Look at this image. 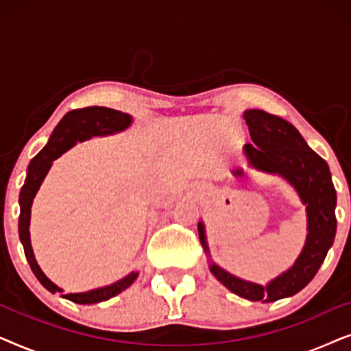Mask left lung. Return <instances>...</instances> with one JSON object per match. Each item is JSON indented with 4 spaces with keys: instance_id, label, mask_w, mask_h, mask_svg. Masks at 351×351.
<instances>
[{
    "instance_id": "1",
    "label": "left lung",
    "mask_w": 351,
    "mask_h": 351,
    "mask_svg": "<svg viewBox=\"0 0 351 351\" xmlns=\"http://www.w3.org/2000/svg\"><path fill=\"white\" fill-rule=\"evenodd\" d=\"M244 119L252 143H246L244 155L256 169L280 174L291 182L306 204L308 237L294 267L267 286L243 281L217 265H210L214 276L230 291L249 300L275 302L294 295L313 280L326 254L332 246L337 219H335V189L329 166L318 153L306 145L300 132L286 119L263 110H247ZM199 239L206 251L203 223L198 225Z\"/></svg>"
}]
</instances>
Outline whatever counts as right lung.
Listing matches in <instances>:
<instances>
[{
    "instance_id": "add662e5",
    "label": "right lung",
    "mask_w": 351,
    "mask_h": 351,
    "mask_svg": "<svg viewBox=\"0 0 351 351\" xmlns=\"http://www.w3.org/2000/svg\"><path fill=\"white\" fill-rule=\"evenodd\" d=\"M131 117L128 113H121L118 110L105 108V107H88L80 110H71L60 119L54 131H52L49 142L46 147L38 153V155L30 161L28 166L27 179L21 190V215H19V237L23 244V251H25V257L28 263H30L33 273L40 280L43 286L47 291L62 292L54 282L46 278L41 268L38 267L33 256L32 244H30V209L33 198H35L38 189H40L43 179H45L47 171L52 165V161L57 160L62 153H65L69 148L75 145L76 142H83L86 138L93 136H107V134L119 132L126 129L131 124ZM137 278V273H131L123 280L114 282V285L100 287V289H94L89 292H81V294H64L62 297L69 299L76 304H97V302H104L114 297L119 292L126 289L134 282Z\"/></svg>"
}]
</instances>
